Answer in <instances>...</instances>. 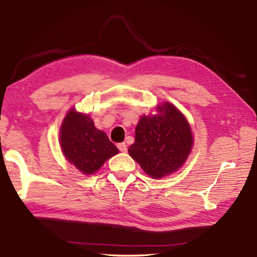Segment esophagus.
<instances>
[{
	"label": "esophagus",
	"instance_id": "34e87169",
	"mask_svg": "<svg viewBox=\"0 0 257 257\" xmlns=\"http://www.w3.org/2000/svg\"><path fill=\"white\" fill-rule=\"evenodd\" d=\"M117 147H118V149H120V152H122V153L127 152V145L125 143H120L117 145Z\"/></svg>",
	"mask_w": 257,
	"mask_h": 257
}]
</instances>
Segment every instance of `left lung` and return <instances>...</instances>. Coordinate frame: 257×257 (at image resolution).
<instances>
[{
  "mask_svg": "<svg viewBox=\"0 0 257 257\" xmlns=\"http://www.w3.org/2000/svg\"><path fill=\"white\" fill-rule=\"evenodd\" d=\"M157 110L160 114L141 117L128 154L148 176L159 179L184 164L193 136L189 122L173 104L165 102Z\"/></svg>",
  "mask_w": 257,
  "mask_h": 257,
  "instance_id": "8db88e82",
  "label": "left lung"
}]
</instances>
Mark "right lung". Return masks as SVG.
Returning <instances> with one entry per match:
<instances>
[{
  "label": "right lung",
  "mask_w": 257,
  "mask_h": 257,
  "mask_svg": "<svg viewBox=\"0 0 257 257\" xmlns=\"http://www.w3.org/2000/svg\"><path fill=\"white\" fill-rule=\"evenodd\" d=\"M60 143L66 159L84 174L95 173L105 160L118 153L107 134L95 127L89 115L74 109L62 123Z\"/></svg>",
  "instance_id": "add662e5"
}]
</instances>
